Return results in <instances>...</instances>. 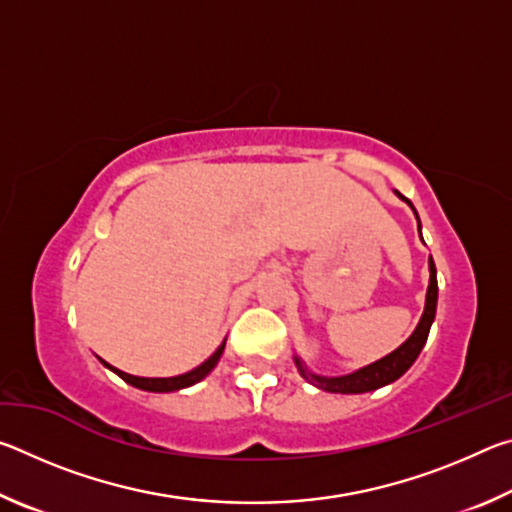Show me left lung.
I'll return each instance as SVG.
<instances>
[{"instance_id":"1","label":"left lung","mask_w":512,"mask_h":512,"mask_svg":"<svg viewBox=\"0 0 512 512\" xmlns=\"http://www.w3.org/2000/svg\"><path fill=\"white\" fill-rule=\"evenodd\" d=\"M397 196L402 198L411 205L409 198H404L400 192H395ZM411 210L415 212V207L411 205ZM418 216V212H415ZM418 228H420V219H418ZM422 237V235H420ZM429 289H427V302H424V311H422V318L418 327L413 329V334L406 339L400 348L393 350L391 354H386L384 359H379L375 363H370V366H363L359 370L350 372V375H341V377H323V375H314V372H309L305 368V363H302L296 357V366L300 370V375L305 377L309 384L318 386L320 391H327V393H343V395H357V393H368V391H377V388L391 384V381L400 379L406 370L413 366V361L418 359V354L422 352L424 343H427V336H429V329L433 318H436V305H438V280H436V264H433V259L429 257Z\"/></svg>"}]
</instances>
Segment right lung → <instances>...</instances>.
<instances>
[{
	"mask_svg": "<svg viewBox=\"0 0 512 512\" xmlns=\"http://www.w3.org/2000/svg\"><path fill=\"white\" fill-rule=\"evenodd\" d=\"M225 348V341L216 348V352L212 354L210 359H205L201 366H196L194 370L185 372V375H178V377H135V375H128V372H121L119 368H112L110 363H106L101 359V363L106 368H110L115 375H119L121 379L126 381V384H131L135 388H140V391H151V393H173V391H180V388H187V386H194L198 381L205 379L210 372L214 370L216 363H219L221 354Z\"/></svg>",
	"mask_w": 512,
	"mask_h": 512,
	"instance_id": "1",
	"label": "right lung"
}]
</instances>
